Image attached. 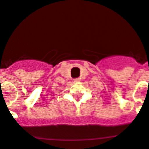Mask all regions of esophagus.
<instances>
[{
	"label": "esophagus",
	"mask_w": 149,
	"mask_h": 149,
	"mask_svg": "<svg viewBox=\"0 0 149 149\" xmlns=\"http://www.w3.org/2000/svg\"><path fill=\"white\" fill-rule=\"evenodd\" d=\"M79 81H80V79H74L75 82H79Z\"/></svg>",
	"instance_id": "esophagus-1"
}]
</instances>
